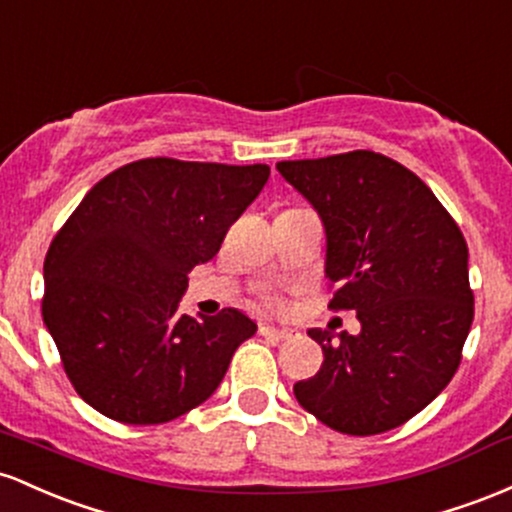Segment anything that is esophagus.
Masks as SVG:
<instances>
[{
  "label": "esophagus",
  "instance_id": "esophagus-1",
  "mask_svg": "<svg viewBox=\"0 0 512 512\" xmlns=\"http://www.w3.org/2000/svg\"><path fill=\"white\" fill-rule=\"evenodd\" d=\"M295 333L297 331L290 329V326H261V336L273 338V341H290Z\"/></svg>",
  "mask_w": 512,
  "mask_h": 512
}]
</instances>
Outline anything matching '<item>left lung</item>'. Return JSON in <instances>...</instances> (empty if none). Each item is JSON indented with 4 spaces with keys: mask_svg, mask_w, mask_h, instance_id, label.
Masks as SVG:
<instances>
[{
    "mask_svg": "<svg viewBox=\"0 0 512 512\" xmlns=\"http://www.w3.org/2000/svg\"><path fill=\"white\" fill-rule=\"evenodd\" d=\"M275 169L319 212L331 309L360 333L309 329L324 363L292 387L304 411L348 435L399 428L455 377L474 319L462 232L413 171L355 149Z\"/></svg>",
    "mask_w": 512,
    "mask_h": 512,
    "instance_id": "left-lung-1",
    "label": "left lung"
}]
</instances>
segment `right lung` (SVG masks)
<instances>
[{
	"label": "right lung",
	"mask_w": 512,
	"mask_h": 512,
	"mask_svg": "<svg viewBox=\"0 0 512 512\" xmlns=\"http://www.w3.org/2000/svg\"><path fill=\"white\" fill-rule=\"evenodd\" d=\"M266 164L140 159L84 195L43 263V321L67 377L113 421L154 426L210 399L256 333L239 309L179 314L188 273L263 191Z\"/></svg>",
	"instance_id": "1"
}]
</instances>
